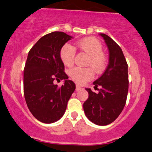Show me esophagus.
Wrapping results in <instances>:
<instances>
[{
	"instance_id": "34e87169",
	"label": "esophagus",
	"mask_w": 152,
	"mask_h": 152,
	"mask_svg": "<svg viewBox=\"0 0 152 152\" xmlns=\"http://www.w3.org/2000/svg\"><path fill=\"white\" fill-rule=\"evenodd\" d=\"M82 89V88L81 87H80L79 85H76V91H79Z\"/></svg>"
}]
</instances>
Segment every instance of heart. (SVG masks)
<instances>
[{"label":"heart","mask_w":152,"mask_h":152,"mask_svg":"<svg viewBox=\"0 0 152 152\" xmlns=\"http://www.w3.org/2000/svg\"><path fill=\"white\" fill-rule=\"evenodd\" d=\"M77 47L89 56L87 65H90L98 74L104 72L107 65V58L103 52V46L98 39L94 37H86L76 43ZM75 48L70 44H65L60 50V58L66 66L70 67L74 63ZM70 77L79 85H83L91 80L94 76L91 67H73L70 70Z\"/></svg>","instance_id":"b5f03b06"}]
</instances>
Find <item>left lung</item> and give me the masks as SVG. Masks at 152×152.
Wrapping results in <instances>:
<instances>
[{
  "label": "left lung",
  "mask_w": 152,
  "mask_h": 152,
  "mask_svg": "<svg viewBox=\"0 0 152 152\" xmlns=\"http://www.w3.org/2000/svg\"><path fill=\"white\" fill-rule=\"evenodd\" d=\"M109 50V63L106 70L94 82L101 86L99 93L87 88L89 97L83 108L89 121L98 125H106L118 117L126 103L128 92V63L121 47L110 37L100 34Z\"/></svg>",
  "instance_id": "1"
}]
</instances>
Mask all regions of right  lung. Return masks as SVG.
Listing matches in <instances>:
<instances>
[{
	"mask_svg": "<svg viewBox=\"0 0 152 152\" xmlns=\"http://www.w3.org/2000/svg\"><path fill=\"white\" fill-rule=\"evenodd\" d=\"M72 37L53 31L42 37L28 53L24 69V95L34 117L44 123H52L64 115L67 102L75 85L64 72L60 50ZM65 80L61 87L55 80Z\"/></svg>",
	"mask_w": 152,
	"mask_h": 152,
	"instance_id": "obj_1",
	"label": "right lung"
}]
</instances>
